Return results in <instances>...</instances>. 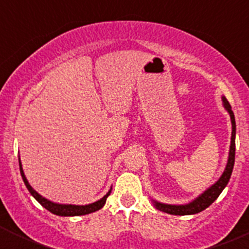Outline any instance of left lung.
Returning a JSON list of instances; mask_svg holds the SVG:
<instances>
[{
    "label": "left lung",
    "instance_id": "8db88e82",
    "mask_svg": "<svg viewBox=\"0 0 249 249\" xmlns=\"http://www.w3.org/2000/svg\"><path fill=\"white\" fill-rule=\"evenodd\" d=\"M222 102H223V107L226 111L230 113L231 122H232V137H231V146H230V155H228L227 166L224 168V172L219 177V179L215 182L214 184L207 188L202 195H199L197 198L193 199L192 202L187 204H166L160 203V202L152 199L155 207L157 210L162 211L164 213H169V214L176 215H188V214H196V213L202 212L206 210L207 207H210L215 199L218 198V196L221 195L222 191L224 190V187L227 186L230 182L231 175H232L233 166H234V156H236V121H234V114H233L232 107H231L230 102L226 97H222Z\"/></svg>",
    "mask_w": 249,
    "mask_h": 249
}]
</instances>
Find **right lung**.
<instances>
[{
    "label": "right lung",
    "instance_id": "obj_1",
    "mask_svg": "<svg viewBox=\"0 0 249 249\" xmlns=\"http://www.w3.org/2000/svg\"><path fill=\"white\" fill-rule=\"evenodd\" d=\"M19 172H21L22 179L25 182L26 187H27V190L30 191V193L34 196L36 201L38 202L39 204H42V207H45L46 210L50 211L51 213H53L56 215H62V217H71V215H85L89 214V213L96 212V211L101 210L106 203V199L111 193V190L108 192L106 193L103 196L102 198L98 199V201L93 202L91 204H86V206H76V204H59V203H54V202L50 201V199L45 198L42 196L37 193L36 191L31 187V184L28 183L27 178H26L25 173H23V169H22V164H21V160H19Z\"/></svg>",
    "mask_w": 249,
    "mask_h": 249
}]
</instances>
